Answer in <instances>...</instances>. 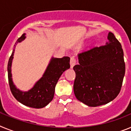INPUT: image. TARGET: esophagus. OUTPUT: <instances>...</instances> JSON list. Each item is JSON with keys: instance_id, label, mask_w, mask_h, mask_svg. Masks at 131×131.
I'll use <instances>...</instances> for the list:
<instances>
[{"instance_id": "34e87169", "label": "esophagus", "mask_w": 131, "mask_h": 131, "mask_svg": "<svg viewBox=\"0 0 131 131\" xmlns=\"http://www.w3.org/2000/svg\"><path fill=\"white\" fill-rule=\"evenodd\" d=\"M70 67L71 68H73L74 66L77 63V59L75 58L74 56H72L70 57Z\"/></svg>"}]
</instances>
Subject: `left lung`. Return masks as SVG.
Returning a JSON list of instances; mask_svg holds the SVG:
<instances>
[{"label":"left lung","instance_id":"left-lung-1","mask_svg":"<svg viewBox=\"0 0 131 131\" xmlns=\"http://www.w3.org/2000/svg\"><path fill=\"white\" fill-rule=\"evenodd\" d=\"M105 45L78 54L74 92L77 100L90 107L105 105L119 94L125 73L122 46L110 32Z\"/></svg>","mask_w":131,"mask_h":131}]
</instances>
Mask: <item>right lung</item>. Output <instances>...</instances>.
<instances>
[{
  "mask_svg": "<svg viewBox=\"0 0 131 131\" xmlns=\"http://www.w3.org/2000/svg\"><path fill=\"white\" fill-rule=\"evenodd\" d=\"M24 34L17 40L16 43L25 39ZM15 50L13 49L8 63V77L11 92L18 102L26 106L33 108H43L48 105L53 99L54 88L59 78L66 70L70 68V57H52L43 77L28 92H22L17 89L14 84L11 73L12 59Z\"/></svg>",
  "mask_w": 131,
  "mask_h": 131,
  "instance_id": "1",
  "label": "right lung"
}]
</instances>
